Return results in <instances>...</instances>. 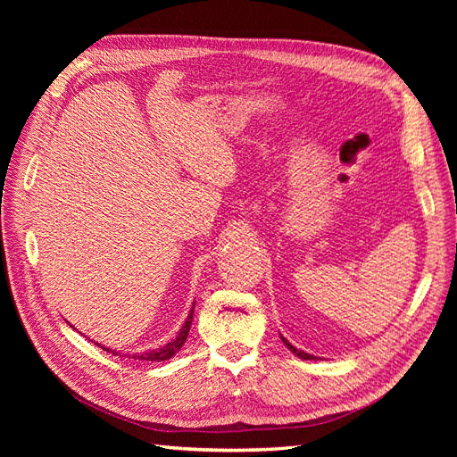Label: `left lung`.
<instances>
[{
	"label": "left lung",
	"instance_id": "left-lung-1",
	"mask_svg": "<svg viewBox=\"0 0 457 457\" xmlns=\"http://www.w3.org/2000/svg\"><path fill=\"white\" fill-rule=\"evenodd\" d=\"M282 341H284V345L286 347L292 351L295 356H299V358H303V361H316V356H312V354H309V353H305V351H299V349H295L292 343H289L286 337H282Z\"/></svg>",
	"mask_w": 457,
	"mask_h": 457
}]
</instances>
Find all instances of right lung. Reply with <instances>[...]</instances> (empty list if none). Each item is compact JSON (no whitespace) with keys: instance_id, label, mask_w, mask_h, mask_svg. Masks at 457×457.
<instances>
[{"instance_id":"obj_1","label":"right lung","mask_w":457,"mask_h":457,"mask_svg":"<svg viewBox=\"0 0 457 457\" xmlns=\"http://www.w3.org/2000/svg\"><path fill=\"white\" fill-rule=\"evenodd\" d=\"M192 314H195V305H192L190 314L187 316V320H185L183 328L179 329V334H177L175 339H171L170 343L162 345V347H158V349H152V351H146V353H141V354H131V358H135V361H146V362H163V361H170V358H171L175 353L181 351V347H183L187 337H188V329H190V324H192ZM95 345H99V343H95ZM99 347H103V345H99ZM103 351L112 353V354H116V356L120 354V353H116V351H112V349H108V347H103ZM123 356H129V354H123Z\"/></svg>"}]
</instances>
